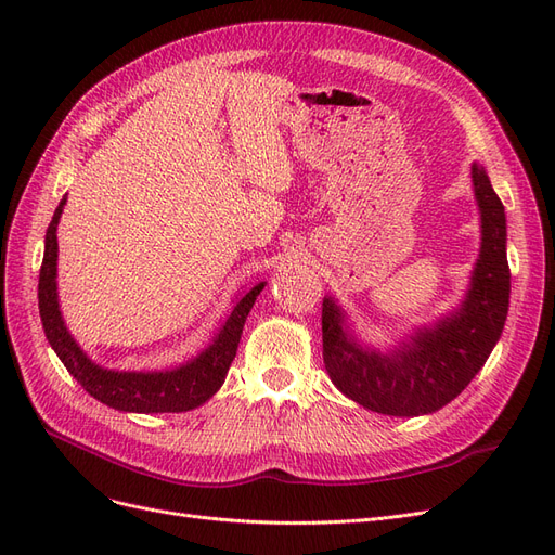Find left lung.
<instances>
[{"instance_id": "1", "label": "left lung", "mask_w": 555, "mask_h": 555, "mask_svg": "<svg viewBox=\"0 0 555 555\" xmlns=\"http://www.w3.org/2000/svg\"><path fill=\"white\" fill-rule=\"evenodd\" d=\"M473 184L481 212V249L456 312L418 328L410 343L382 354L351 338L340 306L331 296L324 298L326 371L347 398L367 410L418 416L444 408L473 382L500 340L509 310L505 206L479 164H473Z\"/></svg>"}]
</instances>
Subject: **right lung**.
<instances>
[{
	"label": "right lung",
	"mask_w": 555,
	"mask_h": 555,
	"mask_svg": "<svg viewBox=\"0 0 555 555\" xmlns=\"http://www.w3.org/2000/svg\"><path fill=\"white\" fill-rule=\"evenodd\" d=\"M66 204V196L60 201L55 208L53 222L48 224L46 231V251L43 263L39 273V312L46 338L55 354L64 363L66 371L78 379V384L86 389L92 398H96L104 405L120 410V412H141V414H157V412H188L198 405H204L212 393L220 389L229 365L236 357V349L241 343V333L245 326V319L255 306L257 296L261 294L263 284L251 287L227 317L224 326L215 335V340L208 349L201 351L192 361L182 363L173 371H155V373H120L108 371V367L96 365L88 359L86 351L78 347L66 331L64 319L57 304V222L62 208Z\"/></svg>",
	"instance_id": "right-lung-1"
}]
</instances>
